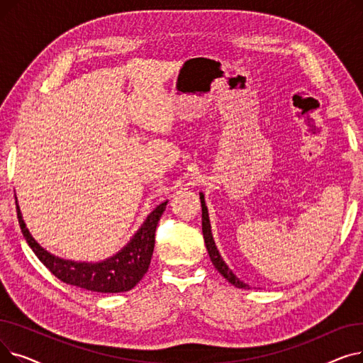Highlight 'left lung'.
<instances>
[{
    "mask_svg": "<svg viewBox=\"0 0 363 363\" xmlns=\"http://www.w3.org/2000/svg\"><path fill=\"white\" fill-rule=\"evenodd\" d=\"M200 200H201V225H203V237H204V242H206V247H207V252H208V256H211V260L212 263L215 264V268L218 269V272L226 278L228 282H231L233 285H235V287L238 289H250L249 285H247L245 282L240 281L234 274L233 271L228 268V264L223 262V259L220 257L219 255V250L216 249V244L213 241V235H212V230H211V220H208V213H207V206H206V201H204V196L200 194Z\"/></svg>",
    "mask_w": 363,
    "mask_h": 363,
    "instance_id": "1",
    "label": "left lung"
}]
</instances>
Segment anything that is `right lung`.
Masks as SVG:
<instances>
[{
  "label": "right lung",
  "instance_id": "obj_1",
  "mask_svg": "<svg viewBox=\"0 0 363 363\" xmlns=\"http://www.w3.org/2000/svg\"><path fill=\"white\" fill-rule=\"evenodd\" d=\"M166 204L167 201L159 204L148 215L137 234L132 237V240L119 253L103 262L86 263L65 260L43 249L30 235L16 200L18 225H21L22 234L36 257L60 281L95 293L129 291L143 279L148 271L152 250H155L156 228L164 212Z\"/></svg>",
  "mask_w": 363,
  "mask_h": 363
}]
</instances>
